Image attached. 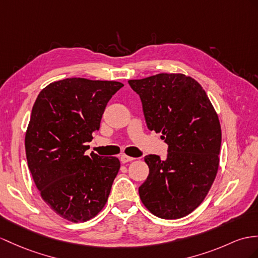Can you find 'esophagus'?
<instances>
[{
	"label": "esophagus",
	"instance_id": "34e87169",
	"mask_svg": "<svg viewBox=\"0 0 258 258\" xmlns=\"http://www.w3.org/2000/svg\"><path fill=\"white\" fill-rule=\"evenodd\" d=\"M135 160V158H131V156H128V155H125V154H122L121 156H120V161H121V163H128V162H131V161H134Z\"/></svg>",
	"mask_w": 258,
	"mask_h": 258
}]
</instances>
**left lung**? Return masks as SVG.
<instances>
[{
  "mask_svg": "<svg viewBox=\"0 0 258 258\" xmlns=\"http://www.w3.org/2000/svg\"><path fill=\"white\" fill-rule=\"evenodd\" d=\"M140 96L149 130L162 134L166 160L144 158L149 176L139 187L142 204L154 216L179 219L204 202L219 168L221 125L205 90L181 73L129 80Z\"/></svg>",
  "mask_w": 258,
  "mask_h": 258,
  "instance_id": "1",
  "label": "left lung"
}]
</instances>
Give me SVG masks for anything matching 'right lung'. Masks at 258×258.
<instances>
[{"instance_id": "1", "label": "right lung", "mask_w": 258, "mask_h": 258, "mask_svg": "<svg viewBox=\"0 0 258 258\" xmlns=\"http://www.w3.org/2000/svg\"><path fill=\"white\" fill-rule=\"evenodd\" d=\"M122 86L64 79L47 85L33 106L25 136L29 171L43 202L68 221H89L107 203L120 162L84 153L106 105Z\"/></svg>"}]
</instances>
